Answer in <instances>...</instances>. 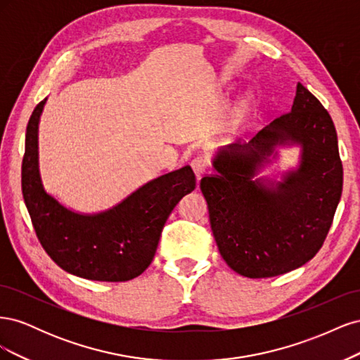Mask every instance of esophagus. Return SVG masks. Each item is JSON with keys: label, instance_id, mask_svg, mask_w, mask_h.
I'll return each mask as SVG.
<instances>
[{"label": "esophagus", "instance_id": "esophagus-1", "mask_svg": "<svg viewBox=\"0 0 360 360\" xmlns=\"http://www.w3.org/2000/svg\"><path fill=\"white\" fill-rule=\"evenodd\" d=\"M191 167L195 172V177H197V180H200L207 172V168H209V162H207V159L204 156H197L192 159Z\"/></svg>", "mask_w": 360, "mask_h": 360}]
</instances>
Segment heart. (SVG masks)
Segmentation results:
<instances>
[{"label": "heart", "instance_id": "obj_1", "mask_svg": "<svg viewBox=\"0 0 360 360\" xmlns=\"http://www.w3.org/2000/svg\"><path fill=\"white\" fill-rule=\"evenodd\" d=\"M246 106H248L246 102H243L240 106H238V108H237V115H242V112L246 110Z\"/></svg>", "mask_w": 360, "mask_h": 360}]
</instances>
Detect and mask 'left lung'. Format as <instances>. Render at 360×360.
<instances>
[{"mask_svg":"<svg viewBox=\"0 0 360 360\" xmlns=\"http://www.w3.org/2000/svg\"><path fill=\"white\" fill-rule=\"evenodd\" d=\"M282 145L301 146L300 167L281 182L255 179ZM213 168L200 188L216 245L238 275L278 276L319 252L341 200L342 162L329 112L300 82L288 114L217 150Z\"/></svg>","mask_w":360,"mask_h":360,"instance_id":"8db88e82","label":"left lung"}]
</instances>
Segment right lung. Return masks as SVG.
I'll return each instance as SVG.
<instances>
[{"label":"right lung","instance_id":"add662e5","mask_svg":"<svg viewBox=\"0 0 360 360\" xmlns=\"http://www.w3.org/2000/svg\"><path fill=\"white\" fill-rule=\"evenodd\" d=\"M46 99L32 111L22 160V195L37 238L68 274L91 281L123 282L139 276L156 254L169 213L195 189L189 165L146 183L112 209L76 213L49 195L39 171V122Z\"/></svg>","mask_w":360,"mask_h":360}]
</instances>
